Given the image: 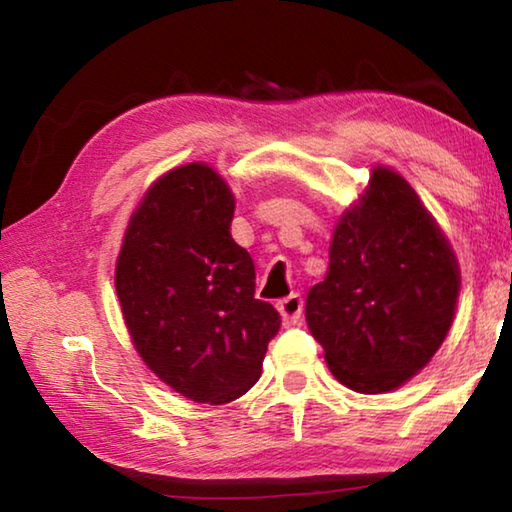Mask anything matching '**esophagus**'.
I'll list each match as a JSON object with an SVG mask.
<instances>
[{
    "label": "esophagus",
    "instance_id": "1",
    "mask_svg": "<svg viewBox=\"0 0 512 512\" xmlns=\"http://www.w3.org/2000/svg\"><path fill=\"white\" fill-rule=\"evenodd\" d=\"M277 311H280L284 325H296L302 314V298L298 293H291L289 298L277 302Z\"/></svg>",
    "mask_w": 512,
    "mask_h": 512
}]
</instances>
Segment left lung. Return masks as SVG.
Masks as SVG:
<instances>
[{
  "label": "left lung",
  "mask_w": 512,
  "mask_h": 512,
  "mask_svg": "<svg viewBox=\"0 0 512 512\" xmlns=\"http://www.w3.org/2000/svg\"><path fill=\"white\" fill-rule=\"evenodd\" d=\"M458 289L461 273L438 223L400 173L375 167L366 194L336 225L305 318L343 386L388 393L443 345Z\"/></svg>",
  "instance_id": "1"
}]
</instances>
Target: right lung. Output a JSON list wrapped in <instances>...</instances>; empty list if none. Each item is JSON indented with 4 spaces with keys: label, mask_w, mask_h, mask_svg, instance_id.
<instances>
[{
    "label": "right lung",
    "mask_w": 512,
    "mask_h": 512,
    "mask_svg": "<svg viewBox=\"0 0 512 512\" xmlns=\"http://www.w3.org/2000/svg\"><path fill=\"white\" fill-rule=\"evenodd\" d=\"M235 196L212 167L155 180L128 221L115 287L135 350L173 391L225 404L259 379L280 314L255 298V264L230 237Z\"/></svg>",
    "instance_id": "add662e5"
}]
</instances>
